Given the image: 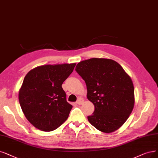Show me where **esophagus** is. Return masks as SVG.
I'll use <instances>...</instances> for the list:
<instances>
[{"instance_id":"1","label":"esophagus","mask_w":158,"mask_h":158,"mask_svg":"<svg viewBox=\"0 0 158 158\" xmlns=\"http://www.w3.org/2000/svg\"><path fill=\"white\" fill-rule=\"evenodd\" d=\"M84 100L82 98H79L77 101V104L78 105H81L84 103Z\"/></svg>"}]
</instances>
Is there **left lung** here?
<instances>
[{
	"mask_svg": "<svg viewBox=\"0 0 158 158\" xmlns=\"http://www.w3.org/2000/svg\"><path fill=\"white\" fill-rule=\"evenodd\" d=\"M85 81L87 97L94 106L89 122L100 131L111 133L121 128L133 110L134 87L130 76L114 60L91 58L75 69Z\"/></svg>",
	"mask_w": 158,
	"mask_h": 158,
	"instance_id": "left-lung-1",
	"label": "left lung"
}]
</instances>
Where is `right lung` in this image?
I'll list each match as a JSON object with an SVG mask.
<instances>
[{"mask_svg": "<svg viewBox=\"0 0 158 158\" xmlns=\"http://www.w3.org/2000/svg\"><path fill=\"white\" fill-rule=\"evenodd\" d=\"M76 64L44 65L30 70L19 92L24 115L37 129L51 131L67 119L73 106L66 100L61 85Z\"/></svg>", "mask_w": 158, "mask_h": 158, "instance_id": "1", "label": "right lung"}]
</instances>
